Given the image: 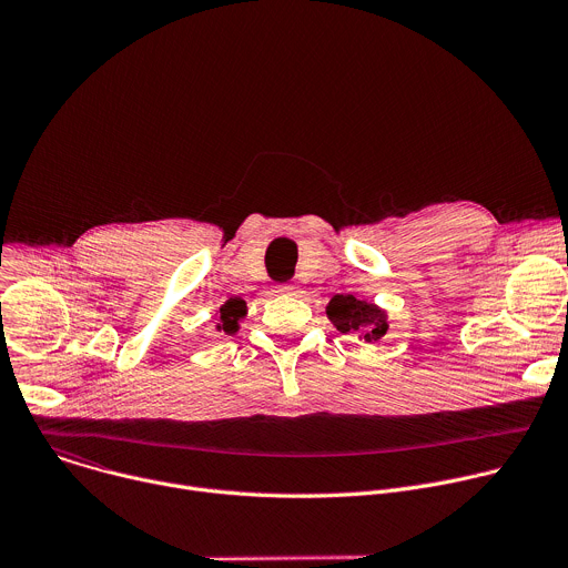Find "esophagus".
<instances>
[{
  "instance_id": "34e87169",
  "label": "esophagus",
  "mask_w": 568,
  "mask_h": 568,
  "mask_svg": "<svg viewBox=\"0 0 568 568\" xmlns=\"http://www.w3.org/2000/svg\"><path fill=\"white\" fill-rule=\"evenodd\" d=\"M276 292H278V294H296V290H294L292 285H278Z\"/></svg>"
}]
</instances>
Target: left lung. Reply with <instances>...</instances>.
I'll return each mask as SVG.
<instances>
[{"instance_id": "1", "label": "left lung", "mask_w": 568, "mask_h": 568, "mask_svg": "<svg viewBox=\"0 0 568 568\" xmlns=\"http://www.w3.org/2000/svg\"><path fill=\"white\" fill-rule=\"evenodd\" d=\"M328 318L335 323L339 333H357L366 342H377L388 331L386 314L373 303L359 301L353 294L333 296V301L328 303Z\"/></svg>"}]
</instances>
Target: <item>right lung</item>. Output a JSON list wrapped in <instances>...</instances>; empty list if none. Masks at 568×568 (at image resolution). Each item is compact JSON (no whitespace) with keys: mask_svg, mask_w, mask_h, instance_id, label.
Listing matches in <instances>:
<instances>
[{"mask_svg":"<svg viewBox=\"0 0 568 568\" xmlns=\"http://www.w3.org/2000/svg\"><path fill=\"white\" fill-rule=\"evenodd\" d=\"M245 316V301L231 298L220 307V326L217 331H224L226 335H233L237 331V321Z\"/></svg>","mask_w":568,"mask_h":568,"instance_id":"1","label":"right lung"}]
</instances>
